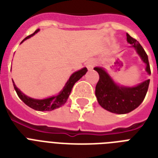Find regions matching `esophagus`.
Instances as JSON below:
<instances>
[{
    "label": "esophagus",
    "instance_id": "esophagus-1",
    "mask_svg": "<svg viewBox=\"0 0 158 158\" xmlns=\"http://www.w3.org/2000/svg\"><path fill=\"white\" fill-rule=\"evenodd\" d=\"M94 62L92 61V60H90V61H89L88 63H87V68L89 69H92L94 67Z\"/></svg>",
    "mask_w": 158,
    "mask_h": 158
}]
</instances>
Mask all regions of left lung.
Here are the masks:
<instances>
[{
  "label": "left lung",
  "mask_w": 158,
  "mask_h": 158,
  "mask_svg": "<svg viewBox=\"0 0 158 158\" xmlns=\"http://www.w3.org/2000/svg\"><path fill=\"white\" fill-rule=\"evenodd\" d=\"M127 36V42L136 50L141 59L146 64V71L151 74L148 55L136 39ZM94 69L99 74V80L96 85L95 94L99 105L105 110L115 114H126L137 108L143 101L148 89L150 79L145 80L135 87L120 86L113 81L110 75L102 67Z\"/></svg>",
  "instance_id": "8db88e82"
}]
</instances>
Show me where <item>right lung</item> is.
Segmentation results:
<instances>
[{"instance_id":"right-lung-1","label":"right lung","mask_w":158,"mask_h":158,"mask_svg":"<svg viewBox=\"0 0 158 158\" xmlns=\"http://www.w3.org/2000/svg\"><path fill=\"white\" fill-rule=\"evenodd\" d=\"M39 31V29H37V30L31 35L28 36L24 38V40L28 39L30 37L33 36L35 33H37ZM23 40V41H24ZM22 42V43H23ZM88 71L87 68H83L80 70H78V71L74 72V74H72V75L69 77V80L67 81V83L65 84L64 87L63 88L61 91L60 92L59 94H57L56 96L51 97V98H48L45 99H34L32 98H29V97L26 96L22 93V92L19 90V89L16 87V85L15 84L13 81V85L14 88L15 89L16 93L18 94L19 98L22 100V101L24 102L27 106H28L29 107L33 108L36 110H40V111H44V110H52L54 109H56V108L60 107V106L64 105L65 102H66L67 99L69 98V94L71 93L72 88L74 85V84L76 83L78 80H79L81 77H83L84 74H86V72Z\"/></svg>"}]
</instances>
